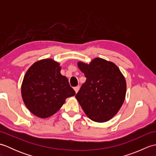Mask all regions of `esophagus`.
<instances>
[{"label":"esophagus","mask_w":156,"mask_h":156,"mask_svg":"<svg viewBox=\"0 0 156 156\" xmlns=\"http://www.w3.org/2000/svg\"><path fill=\"white\" fill-rule=\"evenodd\" d=\"M79 90H80V87H76L74 88V90L76 92V93H77Z\"/></svg>","instance_id":"34e87169"}]
</instances>
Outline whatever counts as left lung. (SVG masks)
Instances as JSON below:
<instances>
[{"label":"left lung","mask_w":156,"mask_h":156,"mask_svg":"<svg viewBox=\"0 0 156 156\" xmlns=\"http://www.w3.org/2000/svg\"><path fill=\"white\" fill-rule=\"evenodd\" d=\"M78 67L87 80L76 95L79 104L92 121L103 122L110 120L123 104L127 84L120 69L113 62L96 58Z\"/></svg>","instance_id":"1"}]
</instances>
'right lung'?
<instances>
[{"label": "right lung", "mask_w": 156, "mask_h": 156, "mask_svg": "<svg viewBox=\"0 0 156 156\" xmlns=\"http://www.w3.org/2000/svg\"><path fill=\"white\" fill-rule=\"evenodd\" d=\"M60 71L59 63L48 58L35 62L25 73L21 84L23 100L28 110L39 118L55 114L66 98L76 94Z\"/></svg>", "instance_id": "obj_1"}]
</instances>
